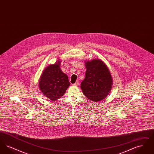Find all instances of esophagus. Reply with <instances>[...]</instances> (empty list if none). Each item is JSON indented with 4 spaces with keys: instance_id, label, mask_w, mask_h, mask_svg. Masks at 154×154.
<instances>
[{
    "instance_id": "34e87169",
    "label": "esophagus",
    "mask_w": 154,
    "mask_h": 154,
    "mask_svg": "<svg viewBox=\"0 0 154 154\" xmlns=\"http://www.w3.org/2000/svg\"><path fill=\"white\" fill-rule=\"evenodd\" d=\"M79 81H76L74 84H73V85L74 86H78L79 85Z\"/></svg>"
}]
</instances>
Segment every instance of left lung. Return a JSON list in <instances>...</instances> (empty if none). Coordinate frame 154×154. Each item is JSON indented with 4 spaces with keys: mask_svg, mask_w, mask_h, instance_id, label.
<instances>
[{
    "mask_svg": "<svg viewBox=\"0 0 154 154\" xmlns=\"http://www.w3.org/2000/svg\"><path fill=\"white\" fill-rule=\"evenodd\" d=\"M86 73L81 83V88L89 99L93 102L103 100L110 92L112 77L108 67L100 59L88 61L85 63Z\"/></svg>",
    "mask_w": 154,
    "mask_h": 154,
    "instance_id": "8db88e82",
    "label": "left lung"
}]
</instances>
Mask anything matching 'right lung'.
I'll return each mask as SVG.
<instances>
[{"label": "right lung", "instance_id": "1", "mask_svg": "<svg viewBox=\"0 0 154 154\" xmlns=\"http://www.w3.org/2000/svg\"><path fill=\"white\" fill-rule=\"evenodd\" d=\"M70 83L66 74L60 69V62L46 67L39 82L42 93L52 101L59 99L65 94Z\"/></svg>", "mask_w": 154, "mask_h": 154}]
</instances>
